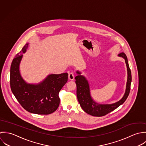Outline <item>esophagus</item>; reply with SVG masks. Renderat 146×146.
I'll use <instances>...</instances> for the list:
<instances>
[{
  "label": "esophagus",
  "mask_w": 146,
  "mask_h": 146,
  "mask_svg": "<svg viewBox=\"0 0 146 146\" xmlns=\"http://www.w3.org/2000/svg\"><path fill=\"white\" fill-rule=\"evenodd\" d=\"M68 78H69V80H71V81L74 80V74H73V73H69V74H68Z\"/></svg>",
  "instance_id": "esophagus-1"
}]
</instances>
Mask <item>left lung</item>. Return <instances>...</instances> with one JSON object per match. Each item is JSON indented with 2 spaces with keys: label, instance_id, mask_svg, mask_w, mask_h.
Returning a JSON list of instances; mask_svg holds the SVG:
<instances>
[{
  "label": "left lung",
  "instance_id": "obj_1",
  "mask_svg": "<svg viewBox=\"0 0 146 146\" xmlns=\"http://www.w3.org/2000/svg\"><path fill=\"white\" fill-rule=\"evenodd\" d=\"M118 56L124 58L125 61L127 72V78L125 94L123 97L116 103L112 104H99L94 101L91 95L90 85L87 78L81 74L80 71H76L77 76L75 77V80L77 85V99L82 110L88 115L92 116H105L122 104L128 97L131 82V70L126 55L123 52H122L118 54Z\"/></svg>",
  "mask_w": 146,
  "mask_h": 146
}]
</instances>
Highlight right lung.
I'll return each instance as SVG.
<instances>
[{"mask_svg": "<svg viewBox=\"0 0 146 146\" xmlns=\"http://www.w3.org/2000/svg\"><path fill=\"white\" fill-rule=\"evenodd\" d=\"M27 43L13 58L10 70V85L12 93L21 106L27 111L38 115H48L58 107V93L68 81V73L51 74L38 84L27 83L22 77L20 64L27 52Z\"/></svg>", "mask_w": 146, "mask_h": 146, "instance_id": "right-lung-1", "label": "right lung"}]
</instances>
